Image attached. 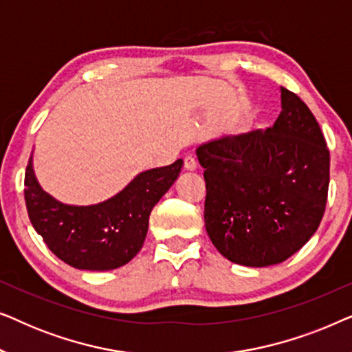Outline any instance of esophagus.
I'll list each match as a JSON object with an SVG mask.
<instances>
[{"label": "esophagus", "mask_w": 352, "mask_h": 352, "mask_svg": "<svg viewBox=\"0 0 352 352\" xmlns=\"http://www.w3.org/2000/svg\"><path fill=\"white\" fill-rule=\"evenodd\" d=\"M184 168H186V170H189V171L197 170V160H195V157L192 155V153H189V155H186V158H184Z\"/></svg>", "instance_id": "obj_1"}]
</instances>
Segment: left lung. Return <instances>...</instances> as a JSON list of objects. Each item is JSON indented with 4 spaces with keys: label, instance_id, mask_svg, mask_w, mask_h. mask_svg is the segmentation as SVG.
I'll list each match as a JSON object with an SVG mask.
<instances>
[{
    "label": "left lung",
    "instance_id": "left-lung-1",
    "mask_svg": "<svg viewBox=\"0 0 352 352\" xmlns=\"http://www.w3.org/2000/svg\"><path fill=\"white\" fill-rule=\"evenodd\" d=\"M282 112L266 131L197 148L205 168V228L218 252L242 266L285 261L319 228L330 152L309 107L280 88Z\"/></svg>",
    "mask_w": 352,
    "mask_h": 352
}]
</instances>
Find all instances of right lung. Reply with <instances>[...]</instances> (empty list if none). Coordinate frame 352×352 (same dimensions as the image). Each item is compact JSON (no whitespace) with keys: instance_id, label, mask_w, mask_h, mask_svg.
Here are the masks:
<instances>
[{"instance_id":"obj_1","label":"right lung","mask_w":352,"mask_h":352,"mask_svg":"<svg viewBox=\"0 0 352 352\" xmlns=\"http://www.w3.org/2000/svg\"><path fill=\"white\" fill-rule=\"evenodd\" d=\"M182 160L138 175L112 199L91 206L64 205L41 189L32 158L25 170L28 218L47 248L76 269L110 271L136 256L148 229V216L179 176Z\"/></svg>"}]
</instances>
